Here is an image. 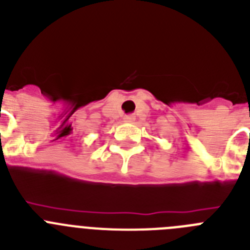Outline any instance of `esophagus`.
<instances>
[{"label": "esophagus", "mask_w": 250, "mask_h": 250, "mask_svg": "<svg viewBox=\"0 0 250 250\" xmlns=\"http://www.w3.org/2000/svg\"><path fill=\"white\" fill-rule=\"evenodd\" d=\"M135 121V116H132V115H126L125 118H124V123H134Z\"/></svg>", "instance_id": "esophagus-1"}]
</instances>
